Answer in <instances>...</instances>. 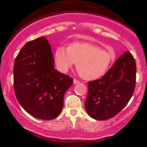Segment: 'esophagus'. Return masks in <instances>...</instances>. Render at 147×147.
I'll list each match as a JSON object with an SVG mask.
<instances>
[{
	"label": "esophagus",
	"mask_w": 147,
	"mask_h": 147,
	"mask_svg": "<svg viewBox=\"0 0 147 147\" xmlns=\"http://www.w3.org/2000/svg\"><path fill=\"white\" fill-rule=\"evenodd\" d=\"M73 83L75 84H78V83H79V81L78 80V79H74V80H73Z\"/></svg>",
	"instance_id": "esophagus-1"
}]
</instances>
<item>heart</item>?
I'll return each mask as SVG.
<instances>
[{"instance_id":"b5f03b06","label":"heart","mask_w":147,"mask_h":147,"mask_svg":"<svg viewBox=\"0 0 147 147\" xmlns=\"http://www.w3.org/2000/svg\"><path fill=\"white\" fill-rule=\"evenodd\" d=\"M115 58V55L98 45L87 42H74L68 48L58 47L55 52V63L60 71L67 72L77 63L79 75L87 80L99 79L105 75Z\"/></svg>"}]
</instances>
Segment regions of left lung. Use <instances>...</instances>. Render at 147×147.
Returning <instances> with one entry per match:
<instances>
[{"label": "left lung", "instance_id": "8db88e82", "mask_svg": "<svg viewBox=\"0 0 147 147\" xmlns=\"http://www.w3.org/2000/svg\"><path fill=\"white\" fill-rule=\"evenodd\" d=\"M136 83V61L126 51L102 78L88 82V94L85 102L88 114L97 120L115 117L131 99Z\"/></svg>", "mask_w": 147, "mask_h": 147}]
</instances>
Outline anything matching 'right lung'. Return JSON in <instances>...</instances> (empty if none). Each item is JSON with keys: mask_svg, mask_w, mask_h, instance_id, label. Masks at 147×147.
I'll return each instance as SVG.
<instances>
[{"mask_svg": "<svg viewBox=\"0 0 147 147\" xmlns=\"http://www.w3.org/2000/svg\"><path fill=\"white\" fill-rule=\"evenodd\" d=\"M13 74L15 95L26 112L45 120L59 115L64 94L73 79L55 69L46 37L28 42L21 48L15 59Z\"/></svg>", "mask_w": 147, "mask_h": 147, "instance_id": "1", "label": "right lung"}]
</instances>
